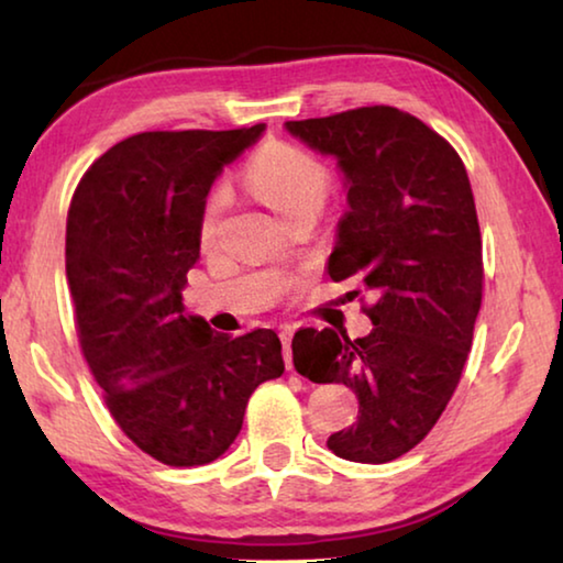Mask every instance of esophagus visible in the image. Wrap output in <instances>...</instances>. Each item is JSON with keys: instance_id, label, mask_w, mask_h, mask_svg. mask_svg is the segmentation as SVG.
I'll return each mask as SVG.
<instances>
[{"instance_id": "34e87169", "label": "esophagus", "mask_w": 563, "mask_h": 563, "mask_svg": "<svg viewBox=\"0 0 563 563\" xmlns=\"http://www.w3.org/2000/svg\"><path fill=\"white\" fill-rule=\"evenodd\" d=\"M292 325H283L280 328V342H283V352H285V367L292 373V352H290V342H292Z\"/></svg>"}]
</instances>
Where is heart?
<instances>
[{"label":"heart","instance_id":"b5f03b06","mask_svg":"<svg viewBox=\"0 0 563 563\" xmlns=\"http://www.w3.org/2000/svg\"><path fill=\"white\" fill-rule=\"evenodd\" d=\"M245 184L285 221V218L302 211V208L320 211L330 188V174L308 151L288 144H271L261 148L251 158V164L245 166ZM223 208L225 194L216 190L203 208V238H211L216 233Z\"/></svg>","mask_w":563,"mask_h":563}]
</instances>
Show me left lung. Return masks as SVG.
<instances>
[{
    "mask_svg": "<svg viewBox=\"0 0 563 563\" xmlns=\"http://www.w3.org/2000/svg\"><path fill=\"white\" fill-rule=\"evenodd\" d=\"M285 131L335 158L345 180L330 278L377 295L365 338L295 332V369L360 399L357 422L330 434L332 452L393 462L437 424L472 347L484 271L470 176L440 133L395 107L285 121Z\"/></svg>",
    "mask_w": 563,
    "mask_h": 563,
    "instance_id": "left-lung-1",
    "label": "left lung"
}]
</instances>
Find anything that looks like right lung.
Returning a JSON list of instances; mask_svg holds the SVG:
<instances>
[{
  "label": "right lung",
  "mask_w": 563,
  "mask_h": 563,
  "mask_svg": "<svg viewBox=\"0 0 563 563\" xmlns=\"http://www.w3.org/2000/svg\"><path fill=\"white\" fill-rule=\"evenodd\" d=\"M263 131L136 133L93 161L69 206L66 280L84 357L123 434L168 466L218 460L253 389L285 369L273 330L223 335L180 298L208 190Z\"/></svg>",
  "instance_id": "right-lung-1"
}]
</instances>
